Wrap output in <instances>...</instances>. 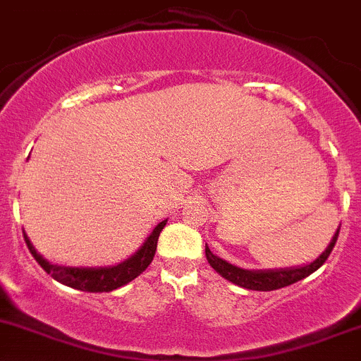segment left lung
Wrapping results in <instances>:
<instances>
[{"mask_svg": "<svg viewBox=\"0 0 361 361\" xmlns=\"http://www.w3.org/2000/svg\"><path fill=\"white\" fill-rule=\"evenodd\" d=\"M339 229L341 226L337 228L336 235L332 236V240H330V243L326 245L325 250H323L314 261L302 264V266H295V267H280V269H243V267H238L235 264H229L228 261H224V259L212 254L208 245H205V255H207L208 264H210V266L214 267L222 278H226V280L231 281V283L238 285V287L247 288V290H259V292L278 290V288L288 287V285L310 276V274L314 273L318 267H322L323 262L329 259L334 245H336L337 236H339Z\"/></svg>", "mask_w": 361, "mask_h": 361, "instance_id": "left-lung-1", "label": "left lung"}]
</instances>
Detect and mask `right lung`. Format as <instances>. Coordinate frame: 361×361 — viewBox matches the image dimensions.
I'll return each mask as SVG.
<instances>
[{"instance_id":"right-lung-1","label":"right lung","mask_w":361,"mask_h":361,"mask_svg":"<svg viewBox=\"0 0 361 361\" xmlns=\"http://www.w3.org/2000/svg\"><path fill=\"white\" fill-rule=\"evenodd\" d=\"M166 221H161L158 226L153 229L149 236L146 238L142 245H140L139 250L135 254L130 255L128 259H125L123 262L116 264V266H100V267H73V266H61V264H54L43 257L38 250L35 248V245L31 243L27 235L24 231V240L27 245L29 252L32 254V257L36 259V262L50 274L54 280H57L59 283L66 285V287L76 288V290L83 292H111L116 290V288L123 287V285L130 283L133 278L139 276L142 271H146V267L149 266L151 261L154 257L156 245H158V236L161 233V229L165 228Z\"/></svg>"}]
</instances>
